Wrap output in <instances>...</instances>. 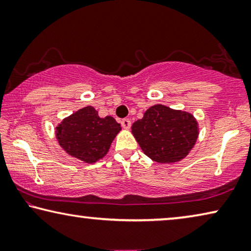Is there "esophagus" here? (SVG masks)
<instances>
[{
    "label": "esophagus",
    "instance_id": "esophagus-1",
    "mask_svg": "<svg viewBox=\"0 0 251 251\" xmlns=\"http://www.w3.org/2000/svg\"><path fill=\"white\" fill-rule=\"evenodd\" d=\"M121 124H122L123 128H124V129H129L130 128V121H129V119H126V118L123 119Z\"/></svg>",
    "mask_w": 251,
    "mask_h": 251
}]
</instances>
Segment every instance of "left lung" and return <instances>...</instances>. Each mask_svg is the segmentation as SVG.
I'll return each instance as SVG.
<instances>
[{
	"label": "left lung",
	"mask_w": 251,
	"mask_h": 251,
	"mask_svg": "<svg viewBox=\"0 0 251 251\" xmlns=\"http://www.w3.org/2000/svg\"><path fill=\"white\" fill-rule=\"evenodd\" d=\"M132 134L142 151L158 163H176L195 147L200 125L192 113L154 104L132 125Z\"/></svg>",
	"instance_id": "left-lung-1"
}]
</instances>
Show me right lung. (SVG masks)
Returning a JSON list of instances; mask_svg holds the SVG:
<instances>
[{"label":"right lung","instance_id":"obj_1","mask_svg":"<svg viewBox=\"0 0 251 251\" xmlns=\"http://www.w3.org/2000/svg\"><path fill=\"white\" fill-rule=\"evenodd\" d=\"M121 130L114 117H99L95 108L87 106L63 119L56 126L55 136L67 154L90 164L107 155Z\"/></svg>","mask_w":251,"mask_h":251}]
</instances>
